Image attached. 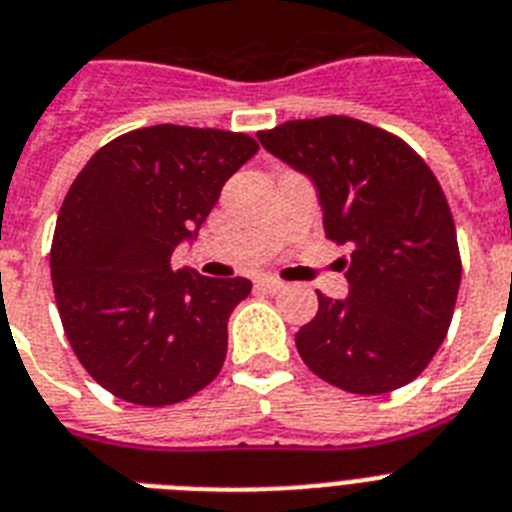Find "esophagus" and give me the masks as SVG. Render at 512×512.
I'll return each instance as SVG.
<instances>
[{"label": "esophagus", "mask_w": 512, "mask_h": 512, "mask_svg": "<svg viewBox=\"0 0 512 512\" xmlns=\"http://www.w3.org/2000/svg\"><path fill=\"white\" fill-rule=\"evenodd\" d=\"M257 289L268 291V294H278V291H283V283L273 276H263L257 278Z\"/></svg>", "instance_id": "obj_1"}]
</instances>
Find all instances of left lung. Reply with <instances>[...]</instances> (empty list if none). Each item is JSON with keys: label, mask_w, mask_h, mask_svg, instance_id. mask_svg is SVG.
<instances>
[{"label": "left lung", "mask_w": 512, "mask_h": 512, "mask_svg": "<svg viewBox=\"0 0 512 512\" xmlns=\"http://www.w3.org/2000/svg\"><path fill=\"white\" fill-rule=\"evenodd\" d=\"M257 140L312 182L325 236L354 247L341 260L349 296L317 294L296 333L304 364L349 393L403 388L445 341L461 286L440 182L403 140L351 117L296 119Z\"/></svg>", "instance_id": "8db88e82"}]
</instances>
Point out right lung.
<instances>
[{"label":"right lung","instance_id":"1","mask_svg":"<svg viewBox=\"0 0 512 512\" xmlns=\"http://www.w3.org/2000/svg\"><path fill=\"white\" fill-rule=\"evenodd\" d=\"M257 153L242 132L156 124L103 145L59 210L51 281L72 351L122 401L169 406L216 380L247 278L171 268Z\"/></svg>","mask_w":512,"mask_h":512}]
</instances>
